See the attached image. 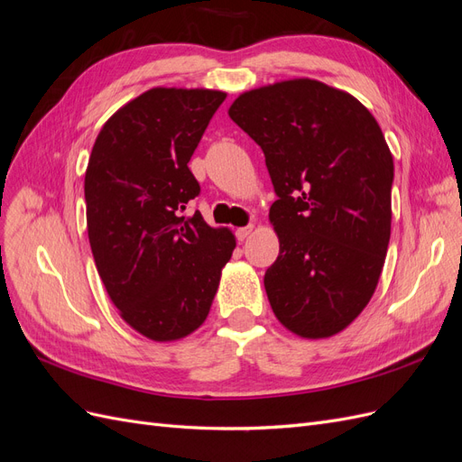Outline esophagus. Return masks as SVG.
<instances>
[{"mask_svg":"<svg viewBox=\"0 0 462 462\" xmlns=\"http://www.w3.org/2000/svg\"><path fill=\"white\" fill-rule=\"evenodd\" d=\"M253 229H254V226H246V227H239V229H236V231H235V235H236V239H239V241H245V239H246V236H248L250 233H253Z\"/></svg>","mask_w":462,"mask_h":462,"instance_id":"obj_1","label":"esophagus"}]
</instances>
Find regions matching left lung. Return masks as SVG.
Listing matches in <instances>:
<instances>
[{
  "label": "left lung",
  "mask_w": 462,
  "mask_h": 462,
  "mask_svg": "<svg viewBox=\"0 0 462 462\" xmlns=\"http://www.w3.org/2000/svg\"><path fill=\"white\" fill-rule=\"evenodd\" d=\"M229 117L262 148L277 200L272 310L300 337L339 333L365 310L391 235L393 156L356 97L310 79L241 94Z\"/></svg>",
  "instance_id": "left-lung-1"
}]
</instances>
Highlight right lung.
I'll list each match as a JSON object with an SVG mask.
<instances>
[{
	"label": "right lung",
	"instance_id": "obj_1",
	"mask_svg": "<svg viewBox=\"0 0 462 462\" xmlns=\"http://www.w3.org/2000/svg\"><path fill=\"white\" fill-rule=\"evenodd\" d=\"M226 94L152 88L97 134L87 175L92 256L109 299L144 337L173 341L202 326L235 236L185 217L200 194L189 162Z\"/></svg>",
	"mask_w": 462,
	"mask_h": 462
}]
</instances>
